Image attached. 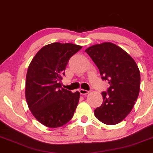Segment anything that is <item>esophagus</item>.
Returning <instances> with one entry per match:
<instances>
[{
	"label": "esophagus",
	"mask_w": 153,
	"mask_h": 153,
	"mask_svg": "<svg viewBox=\"0 0 153 153\" xmlns=\"http://www.w3.org/2000/svg\"><path fill=\"white\" fill-rule=\"evenodd\" d=\"M80 94L82 95H85V94H89V91H87V90H85V89H80Z\"/></svg>",
	"instance_id": "esophagus-1"
}]
</instances>
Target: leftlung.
Here are the masks:
<instances>
[{
    "mask_svg": "<svg viewBox=\"0 0 153 153\" xmlns=\"http://www.w3.org/2000/svg\"><path fill=\"white\" fill-rule=\"evenodd\" d=\"M99 68L103 80L110 84L101 93L103 103L94 110L95 117L105 125H117L133 108L140 91V71L135 61L123 49L103 42L85 50Z\"/></svg>",
    "mask_w": 153,
    "mask_h": 153,
    "instance_id": "8db88e82",
    "label": "left lung"
}]
</instances>
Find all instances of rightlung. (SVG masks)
<instances>
[{
  "mask_svg": "<svg viewBox=\"0 0 153 153\" xmlns=\"http://www.w3.org/2000/svg\"><path fill=\"white\" fill-rule=\"evenodd\" d=\"M82 48L72 43L53 42L40 49L29 64L26 102L33 115L46 127H62L74 115L80 92L62 88L60 82L70 58Z\"/></svg>",
  "mask_w": 153,
  "mask_h": 153,
  "instance_id": "obj_1",
  "label": "right lung"
}]
</instances>
